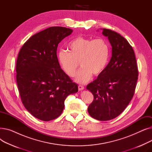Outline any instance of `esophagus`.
<instances>
[{
	"instance_id": "34e87169",
	"label": "esophagus",
	"mask_w": 152,
	"mask_h": 152,
	"mask_svg": "<svg viewBox=\"0 0 152 152\" xmlns=\"http://www.w3.org/2000/svg\"><path fill=\"white\" fill-rule=\"evenodd\" d=\"M78 89L79 91H83L84 89V87L83 86H81V85H79L78 86Z\"/></svg>"
}]
</instances>
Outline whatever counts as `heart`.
Segmentation results:
<instances>
[{
  "instance_id": "b5f03b06",
  "label": "heart",
  "mask_w": 152,
  "mask_h": 152,
  "mask_svg": "<svg viewBox=\"0 0 152 152\" xmlns=\"http://www.w3.org/2000/svg\"><path fill=\"white\" fill-rule=\"evenodd\" d=\"M69 52L60 50L58 59L61 69L69 77L75 76L79 64L81 69L76 77L79 83L89 81L105 69L110 57V46L104 39L77 37L69 42Z\"/></svg>"
}]
</instances>
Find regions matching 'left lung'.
<instances>
[{
    "label": "left lung",
    "instance_id": "8db88e82",
    "mask_svg": "<svg viewBox=\"0 0 152 152\" xmlns=\"http://www.w3.org/2000/svg\"><path fill=\"white\" fill-rule=\"evenodd\" d=\"M112 47V56L105 69L86 88L94 95L89 105L91 117L108 121L120 115L131 102L138 79V68L132 46L116 32L102 29Z\"/></svg>",
    "mask_w": 152,
    "mask_h": 152
}]
</instances>
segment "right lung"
<instances>
[{
  "mask_svg": "<svg viewBox=\"0 0 152 152\" xmlns=\"http://www.w3.org/2000/svg\"><path fill=\"white\" fill-rule=\"evenodd\" d=\"M73 30L47 28L31 37L19 52L17 83L23 104L36 118L49 121L58 118L68 95L77 85L61 69L57 55L58 44Z\"/></svg>",
  "mask_w": 152,
  "mask_h": 152,
  "instance_id": "add662e5",
  "label": "right lung"
}]
</instances>
